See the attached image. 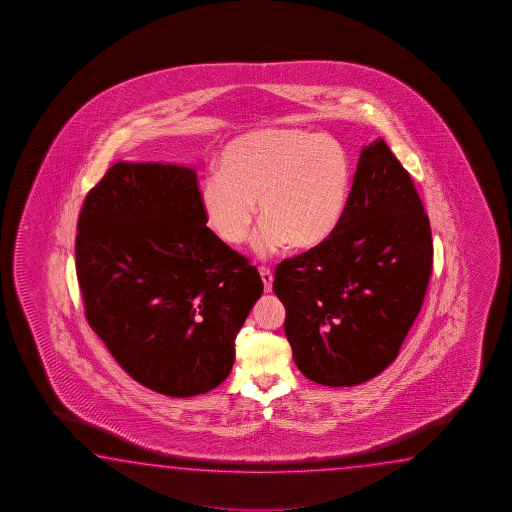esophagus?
I'll use <instances>...</instances> for the list:
<instances>
[{
	"label": "esophagus",
	"instance_id": "34e87169",
	"mask_svg": "<svg viewBox=\"0 0 512 512\" xmlns=\"http://www.w3.org/2000/svg\"><path fill=\"white\" fill-rule=\"evenodd\" d=\"M260 276L261 279H263V288H265V292L269 294V292H272V279H274L272 270H270L269 267H265V265H261Z\"/></svg>",
	"mask_w": 512,
	"mask_h": 512
}]
</instances>
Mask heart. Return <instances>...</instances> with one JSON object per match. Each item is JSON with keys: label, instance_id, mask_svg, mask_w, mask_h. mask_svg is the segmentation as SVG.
I'll return each instance as SVG.
<instances>
[{"label": "heart", "instance_id": "b5f03b06", "mask_svg": "<svg viewBox=\"0 0 512 512\" xmlns=\"http://www.w3.org/2000/svg\"><path fill=\"white\" fill-rule=\"evenodd\" d=\"M351 184V166L337 139L297 129H265L227 143L220 172L200 182V206L229 245L251 233L254 202L263 226L254 247L269 256L290 242L312 249L337 229Z\"/></svg>", "mask_w": 512, "mask_h": 512}]
</instances>
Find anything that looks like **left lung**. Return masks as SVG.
<instances>
[{
	"label": "left lung",
	"instance_id": "1",
	"mask_svg": "<svg viewBox=\"0 0 512 512\" xmlns=\"http://www.w3.org/2000/svg\"><path fill=\"white\" fill-rule=\"evenodd\" d=\"M430 220L383 139L365 147L337 229L276 267L274 292L299 371L328 387L367 382L398 356L432 276Z\"/></svg>",
	"mask_w": 512,
	"mask_h": 512
}]
</instances>
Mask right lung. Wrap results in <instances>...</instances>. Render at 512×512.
Returning a JSON list of instances; mask_svg holds the SVG:
<instances>
[{
	"instance_id": "add662e5",
	"label": "right lung",
	"mask_w": 512,
	"mask_h": 512,
	"mask_svg": "<svg viewBox=\"0 0 512 512\" xmlns=\"http://www.w3.org/2000/svg\"><path fill=\"white\" fill-rule=\"evenodd\" d=\"M206 224L197 172L161 163L111 166L78 215L89 326L136 382L172 398L226 380L263 292L249 258Z\"/></svg>"
}]
</instances>
